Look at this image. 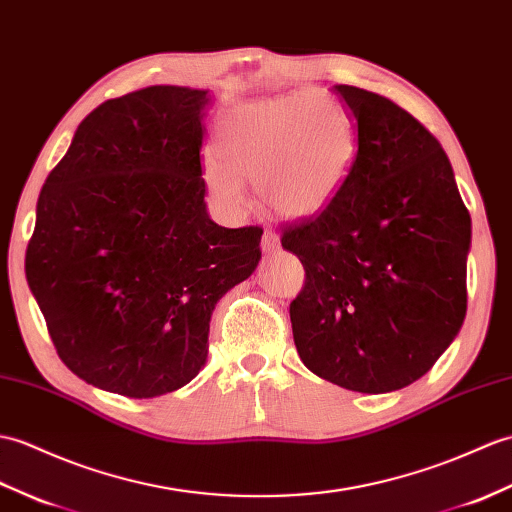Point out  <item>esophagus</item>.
I'll use <instances>...</instances> for the list:
<instances>
[{
    "mask_svg": "<svg viewBox=\"0 0 512 512\" xmlns=\"http://www.w3.org/2000/svg\"><path fill=\"white\" fill-rule=\"evenodd\" d=\"M279 246H281V240L275 231H266L264 237H261V251L264 253H277Z\"/></svg>",
    "mask_w": 512,
    "mask_h": 512,
    "instance_id": "esophagus-1",
    "label": "esophagus"
}]
</instances>
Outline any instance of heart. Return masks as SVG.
Listing matches in <instances>:
<instances>
[{
    "instance_id": "b5f03b06",
    "label": "heart",
    "mask_w": 512,
    "mask_h": 512,
    "mask_svg": "<svg viewBox=\"0 0 512 512\" xmlns=\"http://www.w3.org/2000/svg\"><path fill=\"white\" fill-rule=\"evenodd\" d=\"M216 152L202 178L229 213H242L255 181L261 202L283 218H310L338 196L355 159V130L342 104L323 91L235 106L222 117Z\"/></svg>"
}]
</instances>
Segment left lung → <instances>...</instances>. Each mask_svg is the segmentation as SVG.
<instances>
[{
  "mask_svg": "<svg viewBox=\"0 0 512 512\" xmlns=\"http://www.w3.org/2000/svg\"><path fill=\"white\" fill-rule=\"evenodd\" d=\"M331 91L353 122L355 159L338 196L281 237L305 268L292 334L312 373L382 395L417 382L456 340L471 218L430 130L384 95Z\"/></svg>",
  "mask_w": 512,
  "mask_h": 512,
  "instance_id": "obj_1",
  "label": "left lung"
}]
</instances>
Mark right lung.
I'll use <instances>...</instances> for the list:
<instances>
[{"label": "right lung", "mask_w": 512, "mask_h": 512, "mask_svg": "<svg viewBox=\"0 0 512 512\" xmlns=\"http://www.w3.org/2000/svg\"><path fill=\"white\" fill-rule=\"evenodd\" d=\"M211 102L176 85L106 100L41 189L26 279L58 358L95 388L152 399L192 382L218 301L259 264L264 231L209 218Z\"/></svg>", "instance_id": "add662e5"}]
</instances>
